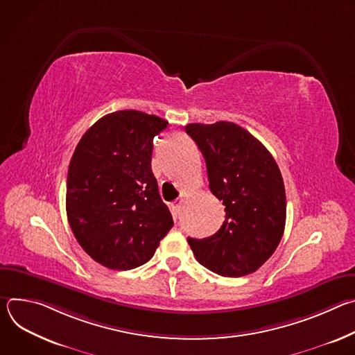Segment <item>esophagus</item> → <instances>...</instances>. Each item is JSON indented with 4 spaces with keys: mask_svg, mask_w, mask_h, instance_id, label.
Listing matches in <instances>:
<instances>
[{
    "mask_svg": "<svg viewBox=\"0 0 355 355\" xmlns=\"http://www.w3.org/2000/svg\"><path fill=\"white\" fill-rule=\"evenodd\" d=\"M181 204H182V199H175L173 204H171V208L175 211V212H178L180 211V208H181Z\"/></svg>",
    "mask_w": 355,
    "mask_h": 355,
    "instance_id": "34e87169",
    "label": "esophagus"
}]
</instances>
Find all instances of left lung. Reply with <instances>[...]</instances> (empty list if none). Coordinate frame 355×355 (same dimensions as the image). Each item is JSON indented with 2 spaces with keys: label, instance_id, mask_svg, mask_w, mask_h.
Returning a JSON list of instances; mask_svg holds the SVG:
<instances>
[{
  "label": "left lung",
  "instance_id": "left-lung-1",
  "mask_svg": "<svg viewBox=\"0 0 355 355\" xmlns=\"http://www.w3.org/2000/svg\"><path fill=\"white\" fill-rule=\"evenodd\" d=\"M185 132L204 156L209 189L226 212L215 234L188 237L196 261L223 277L257 271L274 254L285 229V187L274 157L233 122L189 123Z\"/></svg>",
  "mask_w": 355,
  "mask_h": 355
}]
</instances>
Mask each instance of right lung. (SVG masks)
<instances>
[{"label": "right lung", "instance_id": "obj_1", "mask_svg": "<svg viewBox=\"0 0 355 355\" xmlns=\"http://www.w3.org/2000/svg\"><path fill=\"white\" fill-rule=\"evenodd\" d=\"M168 122L125 110L98 119L69 166L66 211L87 254L111 270L143 266L173 227L151 171L153 139Z\"/></svg>", "mask_w": 355, "mask_h": 355}]
</instances>
